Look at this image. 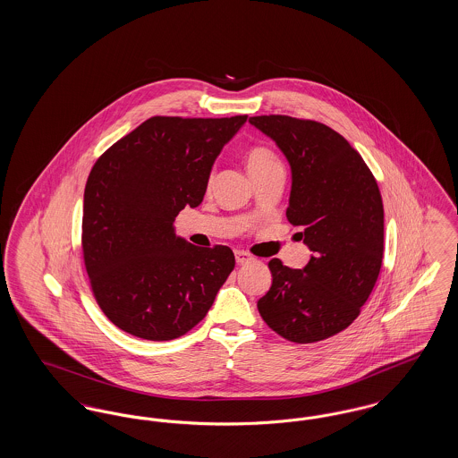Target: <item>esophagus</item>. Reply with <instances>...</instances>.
Returning <instances> with one entry per match:
<instances>
[{"mask_svg": "<svg viewBox=\"0 0 458 458\" xmlns=\"http://www.w3.org/2000/svg\"><path fill=\"white\" fill-rule=\"evenodd\" d=\"M235 259L239 264H245V262H250L254 258L250 256V254H247V252H243V250H235Z\"/></svg>", "mask_w": 458, "mask_h": 458, "instance_id": "obj_1", "label": "esophagus"}]
</instances>
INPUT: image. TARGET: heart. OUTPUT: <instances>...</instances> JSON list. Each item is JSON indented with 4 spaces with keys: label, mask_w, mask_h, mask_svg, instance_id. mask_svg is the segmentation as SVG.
<instances>
[{
    "label": "heart",
    "mask_w": 458,
    "mask_h": 458,
    "mask_svg": "<svg viewBox=\"0 0 458 458\" xmlns=\"http://www.w3.org/2000/svg\"><path fill=\"white\" fill-rule=\"evenodd\" d=\"M275 165H280L276 156L271 153L269 149H266V148H254L250 153L247 154L249 174L250 172H258V170H264L267 166H275Z\"/></svg>",
    "instance_id": "b5f03b06"
}]
</instances>
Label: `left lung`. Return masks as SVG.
<instances>
[{"instance_id": "obj_1", "label": "left lung", "mask_w": 458, "mask_h": 458, "mask_svg": "<svg viewBox=\"0 0 458 458\" xmlns=\"http://www.w3.org/2000/svg\"><path fill=\"white\" fill-rule=\"evenodd\" d=\"M249 122L290 165L286 218L312 252L302 269L269 261L273 284L258 301L259 314L290 342L325 340L353 323L377 280L385 237L377 183L360 154L323 123L282 114Z\"/></svg>"}]
</instances>
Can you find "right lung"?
Wrapping results in <instances>:
<instances>
[{
	"mask_svg": "<svg viewBox=\"0 0 458 458\" xmlns=\"http://www.w3.org/2000/svg\"><path fill=\"white\" fill-rule=\"evenodd\" d=\"M247 122L153 116L113 144L84 191L82 249L103 312L133 336L165 342L204 319L235 267L230 247L200 249L174 232L197 208L223 148Z\"/></svg>",
	"mask_w": 458,
	"mask_h": 458,
	"instance_id": "obj_1",
	"label": "right lung"
}]
</instances>
